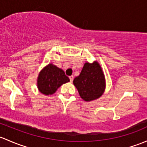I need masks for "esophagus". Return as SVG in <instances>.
I'll return each mask as SVG.
<instances>
[{
    "label": "esophagus",
    "mask_w": 147,
    "mask_h": 147,
    "mask_svg": "<svg viewBox=\"0 0 147 147\" xmlns=\"http://www.w3.org/2000/svg\"><path fill=\"white\" fill-rule=\"evenodd\" d=\"M69 80H70L71 82H72V81H73V78H74L73 75H72V76H69Z\"/></svg>",
    "instance_id": "34e87169"
}]
</instances>
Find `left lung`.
<instances>
[{"label": "left lung", "mask_w": 147, "mask_h": 147, "mask_svg": "<svg viewBox=\"0 0 147 147\" xmlns=\"http://www.w3.org/2000/svg\"><path fill=\"white\" fill-rule=\"evenodd\" d=\"M73 84L84 101L89 102L100 98L106 89V78L99 63L86 62Z\"/></svg>", "instance_id": "left-lung-1"}]
</instances>
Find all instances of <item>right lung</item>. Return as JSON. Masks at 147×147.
Here are the masks:
<instances>
[{
    "label": "right lung",
    "instance_id": "obj_1",
    "mask_svg": "<svg viewBox=\"0 0 147 147\" xmlns=\"http://www.w3.org/2000/svg\"><path fill=\"white\" fill-rule=\"evenodd\" d=\"M68 82L69 79L65 75L63 69L53 63H49L38 73L37 88L41 93L52 95L60 86Z\"/></svg>",
    "mask_w": 147,
    "mask_h": 147
}]
</instances>
